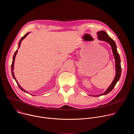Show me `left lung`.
<instances>
[{
	"instance_id": "left-lung-1",
	"label": "left lung",
	"mask_w": 134,
	"mask_h": 134,
	"mask_svg": "<svg viewBox=\"0 0 134 134\" xmlns=\"http://www.w3.org/2000/svg\"><path fill=\"white\" fill-rule=\"evenodd\" d=\"M97 34L98 35V38L100 41H105L107 43H108L109 45H111L112 52L115 59V77L111 83V84L109 86V87L107 89V90L102 94H100L99 95H90L91 96L93 97H99L102 95H106L109 92H110L114 88L115 85L118 81L119 80L121 74V60L120 58V55L118 52L117 51V47L116 44L114 40H113L108 35V34L105 31H100L97 32Z\"/></svg>"
}]
</instances>
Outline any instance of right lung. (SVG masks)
<instances>
[{
    "instance_id": "right-lung-1",
    "label": "right lung",
    "mask_w": 134,
    "mask_h": 134,
    "mask_svg": "<svg viewBox=\"0 0 134 134\" xmlns=\"http://www.w3.org/2000/svg\"><path fill=\"white\" fill-rule=\"evenodd\" d=\"M30 32H28V33H27L25 36H23V37H22V38H21V39L20 40V41H19V46H18V49H19V47H20V45H21V42L22 41V40H23V39H25V38H26V36L29 34ZM18 50L15 51V53H14V56H13V62H12V66H11V70H12V76H13V77L14 79V80H15V81H16V83H17V84H18V86H19V87L20 88V89L22 90V91H24V92H26V93H29L26 90H25V89H23L20 86V84H19V83L18 82V81H17V80H16V79H15V76H14V72H13V69H14V61H15V56H16V54H17V53H18ZM29 94H30V93H29ZM31 95H32V94H31ZM35 96V95H34Z\"/></svg>"
}]
</instances>
